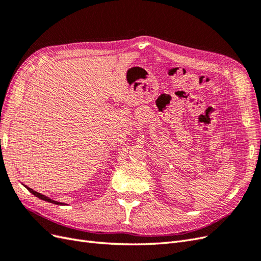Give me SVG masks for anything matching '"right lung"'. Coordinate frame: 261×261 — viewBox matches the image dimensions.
Masks as SVG:
<instances>
[{
    "label": "right lung",
    "mask_w": 261,
    "mask_h": 261,
    "mask_svg": "<svg viewBox=\"0 0 261 261\" xmlns=\"http://www.w3.org/2000/svg\"><path fill=\"white\" fill-rule=\"evenodd\" d=\"M26 188L28 189V191H29L31 194H34L36 197H38V198H40V199H42V200H44V201H48V202L55 203V204H62V203H61V202H59V201L52 200V199H50V198H49V197H46V196H44V195H42V194H39V193H37L36 191H33V189L29 188V187H27V186H26Z\"/></svg>",
    "instance_id": "1"
}]
</instances>
